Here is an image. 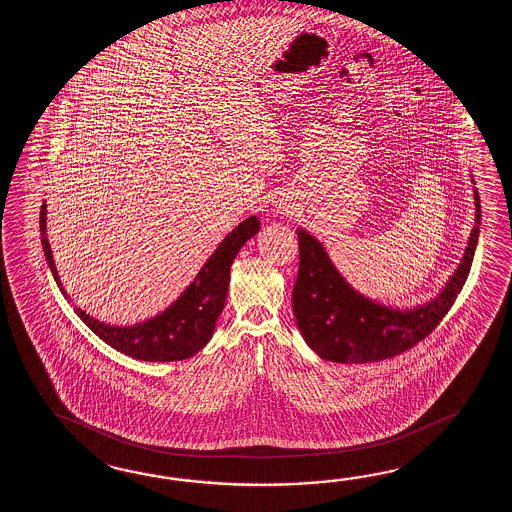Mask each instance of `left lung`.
Wrapping results in <instances>:
<instances>
[{
  "instance_id": "8db88e82",
  "label": "left lung",
  "mask_w": 512,
  "mask_h": 512,
  "mask_svg": "<svg viewBox=\"0 0 512 512\" xmlns=\"http://www.w3.org/2000/svg\"><path fill=\"white\" fill-rule=\"evenodd\" d=\"M476 225L465 254L441 293L417 307H392L360 294L337 271L322 243L298 232L300 269L293 289V311L307 346L322 359L362 364L390 359L428 337L456 302L467 282L478 245L481 207L474 188Z\"/></svg>"
}]
</instances>
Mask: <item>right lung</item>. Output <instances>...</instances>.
Instances as JSON below:
<instances>
[{
  "label": "right lung",
  "mask_w": 512,
  "mask_h": 512,
  "mask_svg": "<svg viewBox=\"0 0 512 512\" xmlns=\"http://www.w3.org/2000/svg\"><path fill=\"white\" fill-rule=\"evenodd\" d=\"M40 230L45 260L53 272L56 285L62 294L64 283L56 271L53 251L47 240V205L40 210ZM260 230V219L256 216L241 221L218 249L208 258L207 263L197 272L194 282L186 287L174 304L168 305L163 313L148 318L133 326H109L87 315L80 307L75 313L100 340L108 346L128 355L131 359L146 362H172L194 357L199 349L207 346L212 338L216 320L221 315L227 291H229L230 265L241 247Z\"/></svg>",
  "instance_id": "right-lung-1"
}]
</instances>
